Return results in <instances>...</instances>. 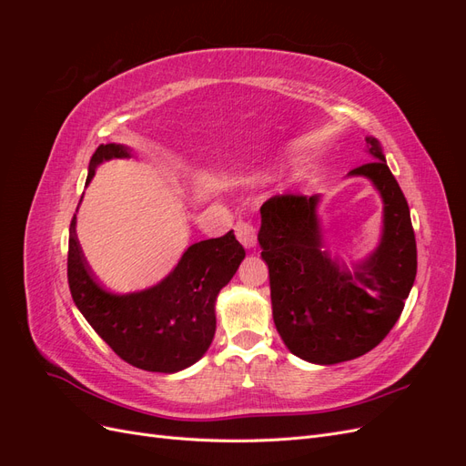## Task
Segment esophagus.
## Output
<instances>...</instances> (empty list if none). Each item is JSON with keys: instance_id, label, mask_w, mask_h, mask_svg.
<instances>
[{"instance_id": "obj_1", "label": "esophagus", "mask_w": 466, "mask_h": 466, "mask_svg": "<svg viewBox=\"0 0 466 466\" xmlns=\"http://www.w3.org/2000/svg\"><path fill=\"white\" fill-rule=\"evenodd\" d=\"M235 235L238 238V243L247 248H252L257 245V228L252 221L247 219H238L235 223Z\"/></svg>"}]
</instances>
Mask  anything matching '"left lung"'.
Returning <instances> with one entry per match:
<instances>
[{"label":"left lung","instance_id":"left-lung-1","mask_svg":"<svg viewBox=\"0 0 466 466\" xmlns=\"http://www.w3.org/2000/svg\"><path fill=\"white\" fill-rule=\"evenodd\" d=\"M371 163L351 168L385 202L383 241L363 264L348 266L322 248L315 216L319 196L278 194L260 208L258 241L270 270L272 315L291 354L332 365L371 351L399 320L416 278L410 209L375 137Z\"/></svg>","mask_w":466,"mask_h":466}]
</instances>
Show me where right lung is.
<instances>
[{
    "label": "right lung",
    "instance_id": "right-lung-1",
    "mask_svg": "<svg viewBox=\"0 0 466 466\" xmlns=\"http://www.w3.org/2000/svg\"><path fill=\"white\" fill-rule=\"evenodd\" d=\"M126 157H130L128 147L98 146L91 157L87 185L98 163ZM243 258L245 248L229 231L188 247L161 284L139 293L115 295L95 281L77 241L74 214L67 284L81 315L116 356L137 370L173 373L206 354L216 334V298Z\"/></svg>",
    "mask_w": 466,
    "mask_h": 466
}]
</instances>
